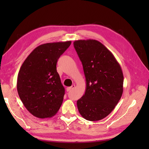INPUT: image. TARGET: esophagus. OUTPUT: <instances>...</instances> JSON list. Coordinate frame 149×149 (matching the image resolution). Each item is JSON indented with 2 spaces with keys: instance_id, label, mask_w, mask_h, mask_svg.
Returning a JSON list of instances; mask_svg holds the SVG:
<instances>
[{
  "instance_id": "obj_1",
  "label": "esophagus",
  "mask_w": 149,
  "mask_h": 149,
  "mask_svg": "<svg viewBox=\"0 0 149 149\" xmlns=\"http://www.w3.org/2000/svg\"><path fill=\"white\" fill-rule=\"evenodd\" d=\"M74 87H75V85H72L71 87H67V88H66L67 91H71L72 89H74Z\"/></svg>"
}]
</instances>
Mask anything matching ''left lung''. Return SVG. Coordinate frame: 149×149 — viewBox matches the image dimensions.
I'll return each instance as SVG.
<instances>
[{
	"label": "left lung",
	"instance_id": "obj_1",
	"mask_svg": "<svg viewBox=\"0 0 149 149\" xmlns=\"http://www.w3.org/2000/svg\"><path fill=\"white\" fill-rule=\"evenodd\" d=\"M74 46L86 79L85 95L77 101L78 110L85 120H100L110 114L122 97V68L112 52L97 40H77Z\"/></svg>",
	"mask_w": 149,
	"mask_h": 149
}]
</instances>
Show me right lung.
<instances>
[{
    "label": "right lung",
    "mask_w": 149,
    "mask_h": 149,
    "mask_svg": "<svg viewBox=\"0 0 149 149\" xmlns=\"http://www.w3.org/2000/svg\"><path fill=\"white\" fill-rule=\"evenodd\" d=\"M71 41L39 45L25 60L17 75V90L26 109L34 116H53L61 107L64 87L56 63Z\"/></svg>",
    "instance_id": "add662e5"
}]
</instances>
